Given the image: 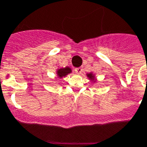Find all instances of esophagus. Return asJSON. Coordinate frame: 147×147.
<instances>
[{"label": "esophagus", "mask_w": 147, "mask_h": 147, "mask_svg": "<svg viewBox=\"0 0 147 147\" xmlns=\"http://www.w3.org/2000/svg\"><path fill=\"white\" fill-rule=\"evenodd\" d=\"M76 71L77 73L81 74L82 73V71H83V68H82L81 67H77V68H76Z\"/></svg>", "instance_id": "34e87169"}]
</instances>
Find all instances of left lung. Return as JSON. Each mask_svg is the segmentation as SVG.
<instances>
[{
	"label": "left lung",
	"mask_w": 147,
	"mask_h": 147,
	"mask_svg": "<svg viewBox=\"0 0 147 147\" xmlns=\"http://www.w3.org/2000/svg\"><path fill=\"white\" fill-rule=\"evenodd\" d=\"M87 76L91 80H95V75L92 73V72H91V73H88L87 74Z\"/></svg>",
	"instance_id": "8db88e82"
}]
</instances>
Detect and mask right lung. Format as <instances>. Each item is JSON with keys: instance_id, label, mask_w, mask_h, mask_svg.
<instances>
[{"instance_id": "right-lung-1", "label": "right lung", "mask_w": 147, "mask_h": 147, "mask_svg": "<svg viewBox=\"0 0 147 147\" xmlns=\"http://www.w3.org/2000/svg\"><path fill=\"white\" fill-rule=\"evenodd\" d=\"M71 72V68L69 67H62V68H58L56 70V74L59 78H63L67 76L68 74Z\"/></svg>"}]
</instances>
